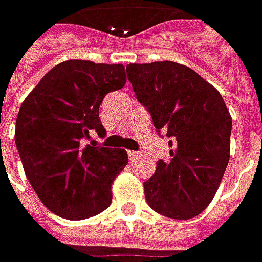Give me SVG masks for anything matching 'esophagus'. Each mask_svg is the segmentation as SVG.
Instances as JSON below:
<instances>
[{"instance_id":"obj_1","label":"esophagus","mask_w":262,"mask_h":262,"mask_svg":"<svg viewBox=\"0 0 262 262\" xmlns=\"http://www.w3.org/2000/svg\"><path fill=\"white\" fill-rule=\"evenodd\" d=\"M127 156H129V159H130V161H135L136 158L140 156V154H138V152H133V150H129V152H127Z\"/></svg>"}]
</instances>
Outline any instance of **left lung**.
I'll use <instances>...</instances> for the list:
<instances>
[{"label":"left lung","instance_id":"left-lung-1","mask_svg":"<svg viewBox=\"0 0 262 262\" xmlns=\"http://www.w3.org/2000/svg\"><path fill=\"white\" fill-rule=\"evenodd\" d=\"M139 101L166 133L170 159L158 161L145 183L149 206L172 220L206 209L229 162L232 117L221 93L196 71L175 61L126 66Z\"/></svg>","mask_w":262,"mask_h":262}]
</instances>
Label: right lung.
Instances as JSON below:
<instances>
[{"mask_svg":"<svg viewBox=\"0 0 262 262\" xmlns=\"http://www.w3.org/2000/svg\"><path fill=\"white\" fill-rule=\"evenodd\" d=\"M126 84L123 64L67 60L40 80L19 107L15 145L27 179L53 213L86 220L107 209L112 185L127 165L124 149L86 145L104 135L99 107Z\"/></svg>","mask_w":262,"mask_h":262,"instance_id":"obj_1","label":"right lung"}]
</instances>
